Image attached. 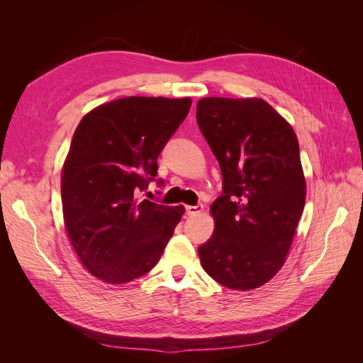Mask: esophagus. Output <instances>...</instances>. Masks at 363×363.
Returning <instances> with one entry per match:
<instances>
[{
    "label": "esophagus",
    "mask_w": 363,
    "mask_h": 363,
    "mask_svg": "<svg viewBox=\"0 0 363 363\" xmlns=\"http://www.w3.org/2000/svg\"><path fill=\"white\" fill-rule=\"evenodd\" d=\"M203 204H199V206H186V213H188L189 216H195V215H200L203 212Z\"/></svg>",
    "instance_id": "obj_1"
}]
</instances>
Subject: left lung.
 Wrapping results in <instances>:
<instances>
[{"instance_id":"left-lung-1","label":"left lung","mask_w":363,"mask_h":363,"mask_svg":"<svg viewBox=\"0 0 363 363\" xmlns=\"http://www.w3.org/2000/svg\"><path fill=\"white\" fill-rule=\"evenodd\" d=\"M196 123L223 172V195L211 206L213 235L199 248L201 265L225 288H260L286 262L303 215L298 139L260 98H201Z\"/></svg>"}]
</instances>
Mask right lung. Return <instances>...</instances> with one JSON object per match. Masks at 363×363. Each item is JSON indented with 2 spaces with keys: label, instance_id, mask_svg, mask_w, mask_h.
Returning a JSON list of instances; mask_svg holds the SVG:
<instances>
[{
  "label": "right lung",
  "instance_id": "1",
  "mask_svg": "<svg viewBox=\"0 0 363 363\" xmlns=\"http://www.w3.org/2000/svg\"><path fill=\"white\" fill-rule=\"evenodd\" d=\"M192 100L127 96L87 112L62 168V208L83 267L108 284H124L157 265L183 206L138 199L157 174L164 144Z\"/></svg>",
  "mask_w": 363,
  "mask_h": 363
}]
</instances>
